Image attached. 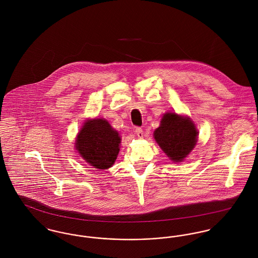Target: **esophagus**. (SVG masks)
<instances>
[{
	"instance_id": "1",
	"label": "esophagus",
	"mask_w": 258,
	"mask_h": 258,
	"mask_svg": "<svg viewBox=\"0 0 258 258\" xmlns=\"http://www.w3.org/2000/svg\"><path fill=\"white\" fill-rule=\"evenodd\" d=\"M135 133H136V135L139 137V138H143V131L142 127H137L136 128V131H135Z\"/></svg>"
}]
</instances>
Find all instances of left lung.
Masks as SVG:
<instances>
[{"label":"left lung","mask_w":258,"mask_h":258,"mask_svg":"<svg viewBox=\"0 0 258 258\" xmlns=\"http://www.w3.org/2000/svg\"><path fill=\"white\" fill-rule=\"evenodd\" d=\"M154 140L173 162H181L193 150L198 140L195 123L187 116L175 113L164 114Z\"/></svg>","instance_id":"left-lung-1"}]
</instances>
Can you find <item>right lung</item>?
Instances as JSON below:
<instances>
[{"label": "right lung", "mask_w": 258, "mask_h": 258, "mask_svg": "<svg viewBox=\"0 0 258 258\" xmlns=\"http://www.w3.org/2000/svg\"><path fill=\"white\" fill-rule=\"evenodd\" d=\"M120 138L105 118L87 119L75 147L88 164L103 170L112 167L119 151Z\"/></svg>", "instance_id": "1"}]
</instances>
